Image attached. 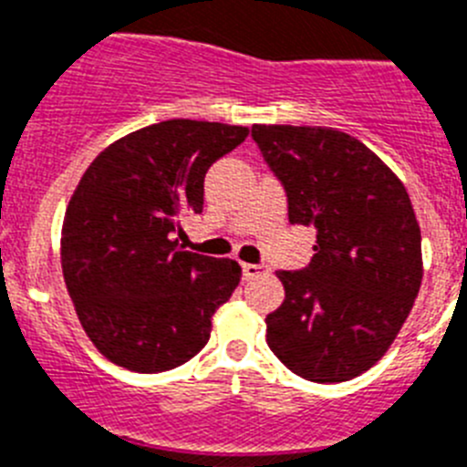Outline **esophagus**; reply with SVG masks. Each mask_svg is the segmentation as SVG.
Wrapping results in <instances>:
<instances>
[{"mask_svg":"<svg viewBox=\"0 0 467 467\" xmlns=\"http://www.w3.org/2000/svg\"><path fill=\"white\" fill-rule=\"evenodd\" d=\"M242 275H244V279H246V281H251V279H258V276L263 275V267H260V265L244 263V265H242Z\"/></svg>","mask_w":467,"mask_h":467,"instance_id":"34e87169","label":"esophagus"}]
</instances>
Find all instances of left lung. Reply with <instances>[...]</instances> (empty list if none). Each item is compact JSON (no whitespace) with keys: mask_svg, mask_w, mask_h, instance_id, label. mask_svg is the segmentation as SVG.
I'll return each mask as SVG.
<instances>
[{"mask_svg":"<svg viewBox=\"0 0 467 467\" xmlns=\"http://www.w3.org/2000/svg\"><path fill=\"white\" fill-rule=\"evenodd\" d=\"M284 183L288 221L317 228L309 267L276 272L285 297L267 344L318 384L363 375L389 351L421 288V230L405 186L365 144L333 128L254 125Z\"/></svg>","mask_w":467,"mask_h":467,"instance_id":"8db88e82","label":"left lung"}]
</instances>
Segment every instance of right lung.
<instances>
[{
  "label": "right lung",
  "instance_id": "right-lung-1",
  "mask_svg": "<svg viewBox=\"0 0 467 467\" xmlns=\"http://www.w3.org/2000/svg\"><path fill=\"white\" fill-rule=\"evenodd\" d=\"M249 137L242 125L174 119L113 141L71 195L60 255L78 321L111 363L165 372L197 356L242 279L237 260L174 239L202 213L204 174Z\"/></svg>",
  "mask_w": 467,
  "mask_h": 467
}]
</instances>
